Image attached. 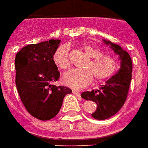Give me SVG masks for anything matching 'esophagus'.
Listing matches in <instances>:
<instances>
[{"mask_svg": "<svg viewBox=\"0 0 148 148\" xmlns=\"http://www.w3.org/2000/svg\"><path fill=\"white\" fill-rule=\"evenodd\" d=\"M72 93H73L74 95H76V96H80V93H79L78 91H76V90H72Z\"/></svg>", "mask_w": 148, "mask_h": 148, "instance_id": "obj_1", "label": "esophagus"}]
</instances>
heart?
Returning a JSON list of instances; mask_svg holds the SVG:
<instances>
[{
    "label": "heart",
    "mask_w": 148,
    "mask_h": 148,
    "mask_svg": "<svg viewBox=\"0 0 148 148\" xmlns=\"http://www.w3.org/2000/svg\"><path fill=\"white\" fill-rule=\"evenodd\" d=\"M86 54L91 57L86 64L85 69H72L63 76V83L66 86L74 89H81L92 81L93 75L98 80L108 79L117 72L119 62L115 56L108 54H102L98 48L92 45H85L83 47ZM53 60L56 65L61 70L70 68L69 47L62 45L53 54Z\"/></svg>",
    "instance_id": "1"
}]
</instances>
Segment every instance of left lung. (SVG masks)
Here are the masks:
<instances>
[{
  "mask_svg": "<svg viewBox=\"0 0 148 148\" xmlns=\"http://www.w3.org/2000/svg\"><path fill=\"white\" fill-rule=\"evenodd\" d=\"M103 41L119 56V59L121 60L120 69L116 75L107 80L105 84L99 89L84 92L81 94L83 99L96 103L97 108L92 114V116L94 119L101 120L114 116L124 104L129 90L132 72V61L129 54L116 44L105 40Z\"/></svg>",
  "mask_w": 148,
  "mask_h": 148,
  "instance_id": "1",
  "label": "left lung"
}]
</instances>
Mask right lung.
<instances>
[{
    "instance_id": "right-lung-1",
    "label": "right lung",
    "mask_w": 148,
    "mask_h": 148,
    "mask_svg": "<svg viewBox=\"0 0 148 148\" xmlns=\"http://www.w3.org/2000/svg\"><path fill=\"white\" fill-rule=\"evenodd\" d=\"M60 40L29 45L19 51L15 58L16 86L28 112L40 120L54 118L63 99L72 90L52 83L59 79L60 72L53 60Z\"/></svg>"
}]
</instances>
